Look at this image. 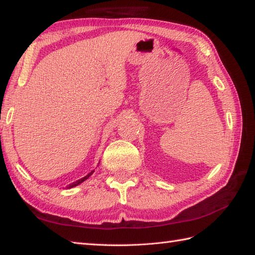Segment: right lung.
I'll return each mask as SVG.
<instances>
[{
  "instance_id": "obj_1",
  "label": "right lung",
  "mask_w": 255,
  "mask_h": 255,
  "mask_svg": "<svg viewBox=\"0 0 255 255\" xmlns=\"http://www.w3.org/2000/svg\"><path fill=\"white\" fill-rule=\"evenodd\" d=\"M93 172L94 171H92L91 173H89V174L88 175H86V176H84L83 178H81V180H79V181H77V182H74V183H72L71 184V185H69V188H71V187H74V186H77V185H79V184H81V183H82V182H84L85 180H88V178L92 175V174H93Z\"/></svg>"
}]
</instances>
